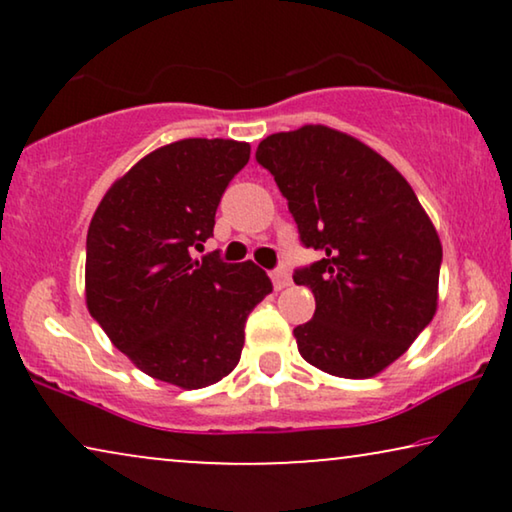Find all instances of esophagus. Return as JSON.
I'll use <instances>...</instances> for the list:
<instances>
[{"label":"esophagus","instance_id":"1","mask_svg":"<svg viewBox=\"0 0 512 512\" xmlns=\"http://www.w3.org/2000/svg\"><path fill=\"white\" fill-rule=\"evenodd\" d=\"M270 277H272V284H275L277 291H282L291 284V275L286 270H275Z\"/></svg>","mask_w":512,"mask_h":512}]
</instances>
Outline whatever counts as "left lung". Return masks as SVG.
Listing matches in <instances>:
<instances>
[{
    "label": "left lung",
    "instance_id": "8db88e82",
    "mask_svg": "<svg viewBox=\"0 0 512 512\" xmlns=\"http://www.w3.org/2000/svg\"><path fill=\"white\" fill-rule=\"evenodd\" d=\"M256 160L289 200L305 247L321 251L293 282L314 293V317L293 328L314 368L347 380L380 375L438 310L443 247L401 172L328 125L275 132Z\"/></svg>",
    "mask_w": 512,
    "mask_h": 512
}]
</instances>
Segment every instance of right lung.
Segmentation results:
<instances>
[{
	"mask_svg": "<svg viewBox=\"0 0 512 512\" xmlns=\"http://www.w3.org/2000/svg\"><path fill=\"white\" fill-rule=\"evenodd\" d=\"M235 139H179L116 179L86 240V305L111 345L153 380L202 389L240 361L244 321L272 291L251 261L193 258L214 235L230 179L249 163Z\"/></svg>",
	"mask_w": 512,
	"mask_h": 512,
	"instance_id": "add662e5",
	"label": "right lung"
}]
</instances>
